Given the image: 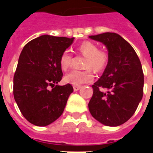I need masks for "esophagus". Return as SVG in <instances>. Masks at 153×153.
Returning a JSON list of instances; mask_svg holds the SVG:
<instances>
[{
	"label": "esophagus",
	"mask_w": 153,
	"mask_h": 153,
	"mask_svg": "<svg viewBox=\"0 0 153 153\" xmlns=\"http://www.w3.org/2000/svg\"><path fill=\"white\" fill-rule=\"evenodd\" d=\"M73 88H74V91H77L81 88V86H73Z\"/></svg>",
	"instance_id": "obj_1"
}]
</instances>
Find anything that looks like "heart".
Here are the masks:
<instances>
[{"instance_id": "b5f03b06", "label": "heart", "mask_w": 153, "mask_h": 153, "mask_svg": "<svg viewBox=\"0 0 153 153\" xmlns=\"http://www.w3.org/2000/svg\"><path fill=\"white\" fill-rule=\"evenodd\" d=\"M77 51L86 57L84 67L86 69L84 71L72 70L65 75V81L74 86H79L93 81L94 74L91 69L97 73L103 71L108 66L109 61L108 52L98 48V45L93 42H82L78 46ZM73 56L68 51H63L59 58V65L62 70L67 71L71 66Z\"/></svg>"}]
</instances>
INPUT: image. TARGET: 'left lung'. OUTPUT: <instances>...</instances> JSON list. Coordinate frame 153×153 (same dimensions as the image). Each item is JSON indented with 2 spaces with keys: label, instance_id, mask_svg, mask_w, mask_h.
<instances>
[{
  "label": "left lung",
  "instance_id": "obj_1",
  "mask_svg": "<svg viewBox=\"0 0 153 153\" xmlns=\"http://www.w3.org/2000/svg\"><path fill=\"white\" fill-rule=\"evenodd\" d=\"M89 37L104 44L109 56L102 75L92 85L89 110L105 126H121L134 114L142 99L141 63L133 47L118 34L105 32Z\"/></svg>",
  "mask_w": 153,
  "mask_h": 153
}]
</instances>
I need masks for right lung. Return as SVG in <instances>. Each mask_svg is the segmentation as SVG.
Here are the masks:
<instances>
[{"label": "right lung", "mask_w": 153, "mask_h": 153, "mask_svg": "<svg viewBox=\"0 0 153 153\" xmlns=\"http://www.w3.org/2000/svg\"><path fill=\"white\" fill-rule=\"evenodd\" d=\"M73 40L44 35L28 42L20 53L13 95L23 116L35 126H48L59 118L74 91L69 83L57 85L62 78L60 55Z\"/></svg>", "instance_id": "add662e5"}]
</instances>
